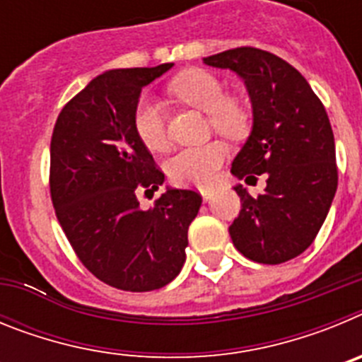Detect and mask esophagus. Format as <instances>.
<instances>
[{"instance_id":"obj_1","label":"esophagus","mask_w":362,"mask_h":362,"mask_svg":"<svg viewBox=\"0 0 362 362\" xmlns=\"http://www.w3.org/2000/svg\"><path fill=\"white\" fill-rule=\"evenodd\" d=\"M201 196H203L204 201H210L214 197V190L212 188H204V190H201Z\"/></svg>"}]
</instances>
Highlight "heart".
I'll list each match as a JSON object with an SVG mask.
<instances>
[{"instance_id":"b5f03b06","label":"heart","mask_w":362,"mask_h":362,"mask_svg":"<svg viewBox=\"0 0 362 362\" xmlns=\"http://www.w3.org/2000/svg\"><path fill=\"white\" fill-rule=\"evenodd\" d=\"M170 92L183 103L210 114V123L221 136L238 139L248 130V112L238 99L226 98V88L206 70H188L172 79ZM134 130L143 145L152 152H165L170 146L163 105L152 98H143L134 110ZM221 143L192 146L177 152L168 161L172 181L185 187H209L217 177L226 159Z\"/></svg>"}]
</instances>
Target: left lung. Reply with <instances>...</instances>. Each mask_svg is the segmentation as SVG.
<instances>
[{"label":"left lung","instance_id":"left-lung-1","mask_svg":"<svg viewBox=\"0 0 362 362\" xmlns=\"http://www.w3.org/2000/svg\"><path fill=\"white\" fill-rule=\"evenodd\" d=\"M245 81L252 132L232 163L238 179L267 174L264 194L233 190L241 210L228 228L233 246L255 263L281 264L313 243L337 190L332 124L299 70L267 50L241 47L203 57Z\"/></svg>","mask_w":362,"mask_h":362}]
</instances>
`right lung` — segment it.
<instances>
[{
    "label": "right lung",
    "mask_w": 362,
    "mask_h": 362,
    "mask_svg": "<svg viewBox=\"0 0 362 362\" xmlns=\"http://www.w3.org/2000/svg\"><path fill=\"white\" fill-rule=\"evenodd\" d=\"M172 66L99 74L63 107L50 141V196L66 239L99 281L127 292L177 277L203 201L170 187L148 210L137 199L158 190L165 174L134 130V110L143 86Z\"/></svg>",
    "instance_id": "obj_1"
}]
</instances>
